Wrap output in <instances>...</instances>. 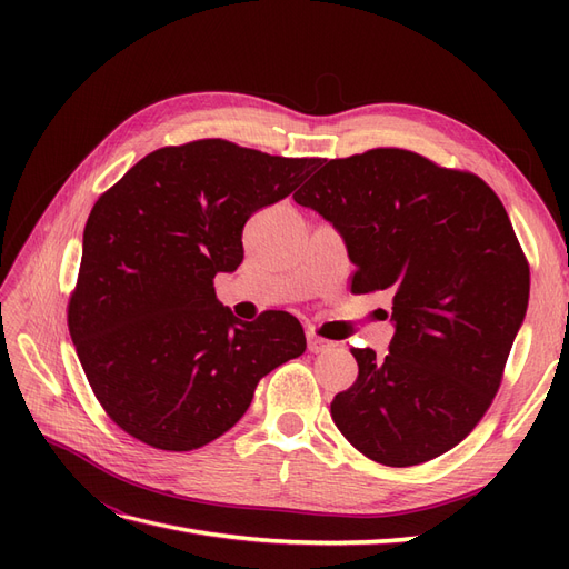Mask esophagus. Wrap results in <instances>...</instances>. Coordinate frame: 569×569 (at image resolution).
<instances>
[{"label": "esophagus", "mask_w": 569, "mask_h": 569, "mask_svg": "<svg viewBox=\"0 0 569 569\" xmlns=\"http://www.w3.org/2000/svg\"><path fill=\"white\" fill-rule=\"evenodd\" d=\"M320 335H322V330H320V322H318V325H308V327H306V337L320 339Z\"/></svg>", "instance_id": "1"}]
</instances>
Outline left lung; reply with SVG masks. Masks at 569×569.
Instances as JSON below:
<instances>
[{
    "label": "left lung",
    "mask_w": 569,
    "mask_h": 569,
    "mask_svg": "<svg viewBox=\"0 0 569 569\" xmlns=\"http://www.w3.org/2000/svg\"><path fill=\"white\" fill-rule=\"evenodd\" d=\"M284 166L201 140L149 153L94 203L68 327L99 403L153 449L226 435L258 380L306 349L295 316L242 320L213 287L242 263L244 222L289 194Z\"/></svg>",
    "instance_id": "left-lung-1"
}]
</instances>
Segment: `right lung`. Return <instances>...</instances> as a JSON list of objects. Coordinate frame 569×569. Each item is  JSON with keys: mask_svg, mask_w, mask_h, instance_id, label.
Returning <instances> with one entry per match:
<instances>
[{"mask_svg": "<svg viewBox=\"0 0 569 569\" xmlns=\"http://www.w3.org/2000/svg\"><path fill=\"white\" fill-rule=\"evenodd\" d=\"M316 211L347 244L358 295L389 291L387 351L358 349L332 401L356 449L391 468L451 451L501 385L529 301V268L503 203L475 176L412 151L330 163Z\"/></svg>", "mask_w": 569, "mask_h": 569, "instance_id": "add662e5", "label": "right lung"}]
</instances>
